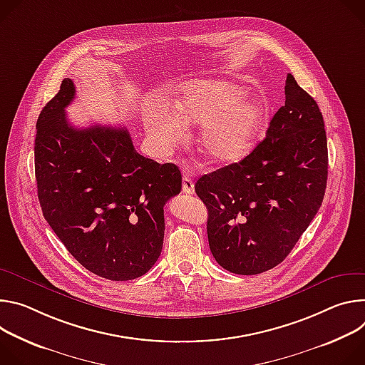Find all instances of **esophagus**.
<instances>
[{
    "label": "esophagus",
    "mask_w": 365,
    "mask_h": 365,
    "mask_svg": "<svg viewBox=\"0 0 365 365\" xmlns=\"http://www.w3.org/2000/svg\"><path fill=\"white\" fill-rule=\"evenodd\" d=\"M182 191L185 194H194V181L187 171L182 173Z\"/></svg>",
    "instance_id": "34e87169"
}]
</instances>
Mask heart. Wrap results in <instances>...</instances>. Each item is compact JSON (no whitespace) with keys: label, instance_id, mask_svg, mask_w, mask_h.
<instances>
[{"label":"heart","instance_id":"b5f03b06","mask_svg":"<svg viewBox=\"0 0 365 365\" xmlns=\"http://www.w3.org/2000/svg\"><path fill=\"white\" fill-rule=\"evenodd\" d=\"M173 113L150 108L145 126L150 139L164 150L173 149L185 126H203L200 149L212 164H235L248 156L265 123V106L227 81H207L184 88Z\"/></svg>","mask_w":365,"mask_h":365}]
</instances>
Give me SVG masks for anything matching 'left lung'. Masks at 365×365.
Listing matches in <instances>:
<instances>
[{"label":"left lung","mask_w":365,"mask_h":365,"mask_svg":"<svg viewBox=\"0 0 365 365\" xmlns=\"http://www.w3.org/2000/svg\"><path fill=\"white\" fill-rule=\"evenodd\" d=\"M286 104L267 136L237 164L194 188L209 210L210 251L220 267L255 275L286 259L322 206L328 180L325 123L316 101L286 79Z\"/></svg>","instance_id":"8db88e82"}]
</instances>
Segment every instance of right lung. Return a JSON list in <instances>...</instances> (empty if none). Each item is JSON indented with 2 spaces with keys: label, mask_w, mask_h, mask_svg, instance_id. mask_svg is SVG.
Wrapping results in <instances>:
<instances>
[{
  "label": "right lung",
  "mask_w": 365,
  "mask_h": 365,
  "mask_svg": "<svg viewBox=\"0 0 365 365\" xmlns=\"http://www.w3.org/2000/svg\"><path fill=\"white\" fill-rule=\"evenodd\" d=\"M72 79L36 123L34 171L43 216L69 254L96 275L128 281L146 274L164 245V206L181 191L174 164L136 152L126 129L73 128L65 107Z\"/></svg>",
  "instance_id": "1"
}]
</instances>
